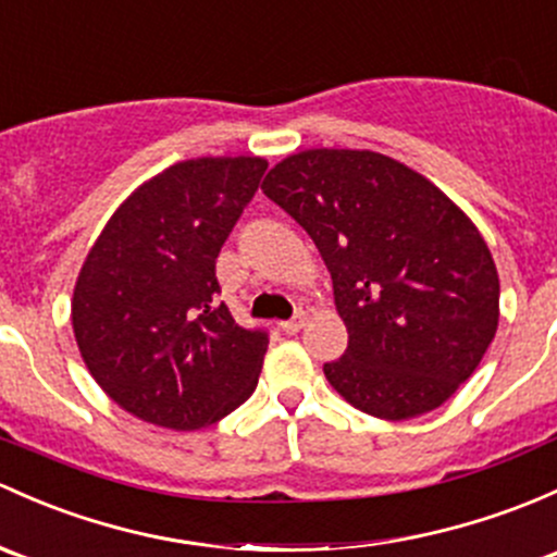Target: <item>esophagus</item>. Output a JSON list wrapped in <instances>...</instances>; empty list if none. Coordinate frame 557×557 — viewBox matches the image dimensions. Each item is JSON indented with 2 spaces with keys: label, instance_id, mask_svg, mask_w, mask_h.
Listing matches in <instances>:
<instances>
[{
  "label": "esophagus",
  "instance_id": "esophagus-1",
  "mask_svg": "<svg viewBox=\"0 0 557 557\" xmlns=\"http://www.w3.org/2000/svg\"><path fill=\"white\" fill-rule=\"evenodd\" d=\"M304 325H307V312H296L294 318L285 320V323H283V331H285V333H290V336H294V333L301 331Z\"/></svg>",
  "mask_w": 557,
  "mask_h": 557
}]
</instances>
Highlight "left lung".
<instances>
[{"mask_svg": "<svg viewBox=\"0 0 557 557\" xmlns=\"http://www.w3.org/2000/svg\"><path fill=\"white\" fill-rule=\"evenodd\" d=\"M263 195L318 245L349 342L323 371L371 417L435 411L499 325V274L470 219L403 162L309 149L269 171Z\"/></svg>", "mask_w": 557, "mask_h": 557, "instance_id": "1", "label": "left lung"}]
</instances>
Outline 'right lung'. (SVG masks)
Returning <instances> with one entry per match:
<instances>
[{
	"instance_id": "obj_1",
	"label": "right lung",
	"mask_w": 557,
	"mask_h": 557,
	"mask_svg": "<svg viewBox=\"0 0 557 557\" xmlns=\"http://www.w3.org/2000/svg\"><path fill=\"white\" fill-rule=\"evenodd\" d=\"M261 157L171 165L116 208L72 301L82 360L116 406L168 430H200L259 384L269 333L234 323L215 259L259 191Z\"/></svg>"
}]
</instances>
